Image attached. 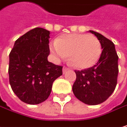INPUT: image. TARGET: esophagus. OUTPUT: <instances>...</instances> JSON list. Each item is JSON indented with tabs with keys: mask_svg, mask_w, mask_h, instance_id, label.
<instances>
[{
	"mask_svg": "<svg viewBox=\"0 0 127 127\" xmlns=\"http://www.w3.org/2000/svg\"><path fill=\"white\" fill-rule=\"evenodd\" d=\"M69 70V68H66V67H64V68H63V69H62V71H63V73H66Z\"/></svg>",
	"mask_w": 127,
	"mask_h": 127,
	"instance_id": "1",
	"label": "esophagus"
}]
</instances>
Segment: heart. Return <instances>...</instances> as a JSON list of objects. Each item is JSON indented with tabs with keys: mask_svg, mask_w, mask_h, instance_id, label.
<instances>
[{
	"mask_svg": "<svg viewBox=\"0 0 127 127\" xmlns=\"http://www.w3.org/2000/svg\"><path fill=\"white\" fill-rule=\"evenodd\" d=\"M50 50L56 60L69 59L79 69L94 66L102 54V46L95 36L86 33H72L62 35L50 45Z\"/></svg>",
	"mask_w": 127,
	"mask_h": 127,
	"instance_id": "b5f03b06",
	"label": "heart"
}]
</instances>
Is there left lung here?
I'll list each match as a JSON object with an SVG mask.
<instances>
[{"instance_id":"8db88e82","label":"left lung","mask_w":127,"mask_h":127,"mask_svg":"<svg viewBox=\"0 0 127 127\" xmlns=\"http://www.w3.org/2000/svg\"><path fill=\"white\" fill-rule=\"evenodd\" d=\"M89 32L100 41L102 54L93 67L75 71L77 79L72 90L78 100L93 106L106 100L115 91L118 74V56L112 41L97 32Z\"/></svg>"}]
</instances>
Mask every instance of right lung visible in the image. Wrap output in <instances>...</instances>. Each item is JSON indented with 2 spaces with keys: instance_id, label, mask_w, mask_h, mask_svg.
Wrapping results in <instances>:
<instances>
[{
  "instance_id": "1",
  "label": "right lung",
  "mask_w": 127,
  "mask_h": 127,
  "mask_svg": "<svg viewBox=\"0 0 127 127\" xmlns=\"http://www.w3.org/2000/svg\"><path fill=\"white\" fill-rule=\"evenodd\" d=\"M50 31L36 27L18 38L9 53V77L13 92L30 105L45 101L62 67L48 62Z\"/></svg>"
}]
</instances>
